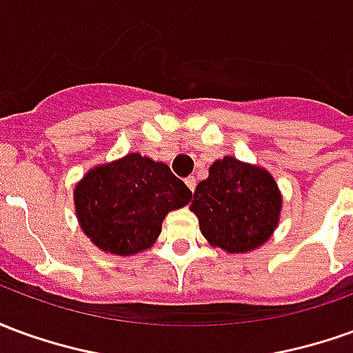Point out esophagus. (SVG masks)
Listing matches in <instances>:
<instances>
[{"label": "esophagus", "mask_w": 353, "mask_h": 353, "mask_svg": "<svg viewBox=\"0 0 353 353\" xmlns=\"http://www.w3.org/2000/svg\"><path fill=\"white\" fill-rule=\"evenodd\" d=\"M185 185H187V187H189V191L191 192H194V189H196V179H194V177H187V179H185Z\"/></svg>", "instance_id": "1"}]
</instances>
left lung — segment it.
Listing matches in <instances>:
<instances>
[{"mask_svg":"<svg viewBox=\"0 0 353 353\" xmlns=\"http://www.w3.org/2000/svg\"><path fill=\"white\" fill-rule=\"evenodd\" d=\"M281 202L280 187L268 170L227 154L196 185L191 212L210 245L227 253H250L278 229Z\"/></svg>","mask_w":353,"mask_h":353,"instance_id":"1","label":"left lung"}]
</instances>
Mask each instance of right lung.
I'll list each match as a JSON object with an SVG mask.
<instances>
[{"label": "right lung", "mask_w": 353, "mask_h": 353, "mask_svg": "<svg viewBox=\"0 0 353 353\" xmlns=\"http://www.w3.org/2000/svg\"><path fill=\"white\" fill-rule=\"evenodd\" d=\"M192 192L168 164L139 153L90 168L73 189L81 230L96 248L111 255L149 250L164 217L187 206Z\"/></svg>", "instance_id": "right-lung-1"}]
</instances>
